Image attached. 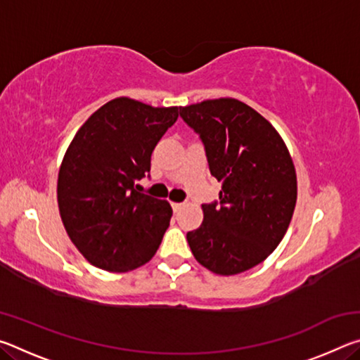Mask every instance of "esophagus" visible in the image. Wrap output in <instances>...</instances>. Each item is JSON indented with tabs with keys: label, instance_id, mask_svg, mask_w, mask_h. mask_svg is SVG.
I'll list each match as a JSON object with an SVG mask.
<instances>
[{
	"label": "esophagus",
	"instance_id": "1",
	"mask_svg": "<svg viewBox=\"0 0 360 360\" xmlns=\"http://www.w3.org/2000/svg\"><path fill=\"white\" fill-rule=\"evenodd\" d=\"M172 208L174 212H179L182 208H184V203H172Z\"/></svg>",
	"mask_w": 360,
	"mask_h": 360
}]
</instances>
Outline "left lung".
<instances>
[{"instance_id":"1","label":"left lung","mask_w":360,"mask_h":360,"mask_svg":"<svg viewBox=\"0 0 360 360\" xmlns=\"http://www.w3.org/2000/svg\"><path fill=\"white\" fill-rule=\"evenodd\" d=\"M202 139L210 172L222 182L205 203L203 224L187 233L200 264L217 275L259 265L281 243L297 202L295 168L281 136L251 106L233 98L179 108Z\"/></svg>"}]
</instances>
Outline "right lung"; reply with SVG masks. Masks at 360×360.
<instances>
[{
    "mask_svg": "<svg viewBox=\"0 0 360 360\" xmlns=\"http://www.w3.org/2000/svg\"><path fill=\"white\" fill-rule=\"evenodd\" d=\"M179 108L115 98L77 130L58 173L57 198L66 233L90 264L124 273L149 262L172 219V206L138 192L157 143Z\"/></svg>",
    "mask_w": 360,
    "mask_h": 360,
    "instance_id": "right-lung-1",
    "label": "right lung"
}]
</instances>
